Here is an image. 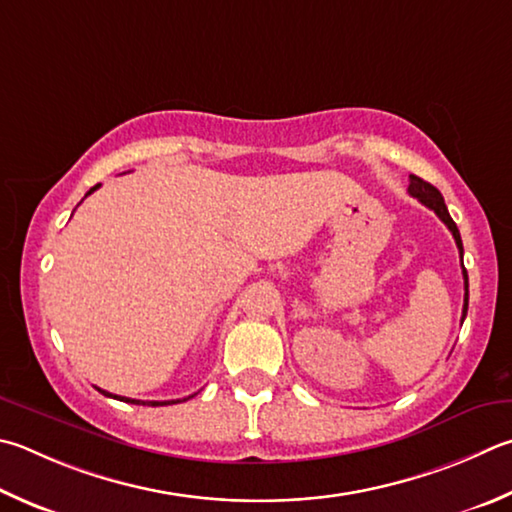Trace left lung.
<instances>
[{
	"label": "left lung",
	"mask_w": 512,
	"mask_h": 512,
	"mask_svg": "<svg viewBox=\"0 0 512 512\" xmlns=\"http://www.w3.org/2000/svg\"><path fill=\"white\" fill-rule=\"evenodd\" d=\"M407 192H410L414 199L421 201L423 206L434 210L436 217H439L443 224L450 228L454 241H457V248H459V255H461V268H463V244H461L459 228L452 221L448 208H445V201L441 197V192L436 190L432 183H427V181L421 179V176H414V174H410V188H407ZM463 284H466V295H463V315H461V320H466V313H468V271H466V268H463Z\"/></svg>",
	"instance_id": "8db88e82"
}]
</instances>
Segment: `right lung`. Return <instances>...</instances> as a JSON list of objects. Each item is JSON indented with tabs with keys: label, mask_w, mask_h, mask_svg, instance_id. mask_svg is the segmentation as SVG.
<instances>
[{
	"label": "right lung",
	"mask_w": 512,
	"mask_h": 512,
	"mask_svg": "<svg viewBox=\"0 0 512 512\" xmlns=\"http://www.w3.org/2000/svg\"><path fill=\"white\" fill-rule=\"evenodd\" d=\"M100 185H94V188H91L87 194H91L94 190H98ZM98 392H102L105 396H111V398H118V401H125V403H136V405H152V407H159V405H174V403H181V401H136V398H125V396H116V394H109V392H105V389H100L98 387ZM185 401V398H183Z\"/></svg>",
	"instance_id": "obj_1"
}]
</instances>
